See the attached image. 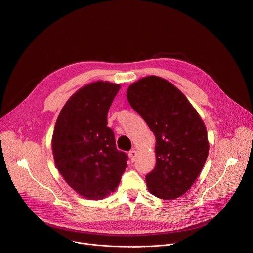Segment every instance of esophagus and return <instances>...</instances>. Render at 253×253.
<instances>
[{
    "instance_id": "34e87169",
    "label": "esophagus",
    "mask_w": 253,
    "mask_h": 253,
    "mask_svg": "<svg viewBox=\"0 0 253 253\" xmlns=\"http://www.w3.org/2000/svg\"><path fill=\"white\" fill-rule=\"evenodd\" d=\"M136 156H137V153H136L135 149H132V150L129 151V158H130V160H131L132 162L135 161Z\"/></svg>"
}]
</instances>
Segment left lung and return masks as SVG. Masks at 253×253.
Segmentation results:
<instances>
[{
    "label": "left lung",
    "mask_w": 253,
    "mask_h": 253,
    "mask_svg": "<svg viewBox=\"0 0 253 253\" xmlns=\"http://www.w3.org/2000/svg\"><path fill=\"white\" fill-rule=\"evenodd\" d=\"M127 99L156 136V167L145 177L148 191L167 200L180 197L191 188L209 156L205 122L184 93L159 76L133 82Z\"/></svg>",
    "instance_id": "left-lung-1"
}]
</instances>
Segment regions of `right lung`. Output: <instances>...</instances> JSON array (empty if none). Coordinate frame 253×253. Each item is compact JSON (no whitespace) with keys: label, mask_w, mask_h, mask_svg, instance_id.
<instances>
[{"label":"right lung","mask_w":253,"mask_h":253,"mask_svg":"<svg viewBox=\"0 0 253 253\" xmlns=\"http://www.w3.org/2000/svg\"><path fill=\"white\" fill-rule=\"evenodd\" d=\"M121 85L97 80L78 89L61 110L52 137L57 169L66 183L86 199L114 192L127 167L108 124V112Z\"/></svg>","instance_id":"obj_1"}]
</instances>
